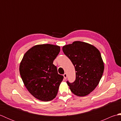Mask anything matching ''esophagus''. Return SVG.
<instances>
[{"label": "esophagus", "mask_w": 121, "mask_h": 121, "mask_svg": "<svg viewBox=\"0 0 121 121\" xmlns=\"http://www.w3.org/2000/svg\"><path fill=\"white\" fill-rule=\"evenodd\" d=\"M63 76H64V78H65V79H66V78H67V74H66V73H65L63 74Z\"/></svg>", "instance_id": "1"}]
</instances>
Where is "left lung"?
Segmentation results:
<instances>
[{"label": "left lung", "mask_w": 121, "mask_h": 121, "mask_svg": "<svg viewBox=\"0 0 121 121\" xmlns=\"http://www.w3.org/2000/svg\"><path fill=\"white\" fill-rule=\"evenodd\" d=\"M64 53L75 67L76 78L66 82L71 91L78 96L91 93L98 85L104 71V63L100 51L88 43L76 41L62 47Z\"/></svg>", "instance_id": "obj_1"}]
</instances>
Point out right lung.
<instances>
[{
  "label": "right lung",
  "mask_w": 121,
  "mask_h": 121,
  "mask_svg": "<svg viewBox=\"0 0 121 121\" xmlns=\"http://www.w3.org/2000/svg\"><path fill=\"white\" fill-rule=\"evenodd\" d=\"M60 51L58 46L36 45L25 53L20 63V73L25 86L41 101H49L55 98L63 79L53 64Z\"/></svg>",
  "instance_id": "right-lung-1"
}]
</instances>
